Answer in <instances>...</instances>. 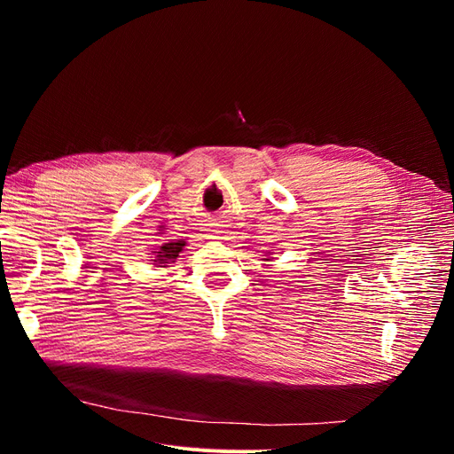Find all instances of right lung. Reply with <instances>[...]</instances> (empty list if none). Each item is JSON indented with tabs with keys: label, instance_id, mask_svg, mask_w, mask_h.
<instances>
[{
	"label": "right lung",
	"instance_id": "1",
	"mask_svg": "<svg viewBox=\"0 0 454 454\" xmlns=\"http://www.w3.org/2000/svg\"><path fill=\"white\" fill-rule=\"evenodd\" d=\"M185 242L184 240H170V242H164L162 246H159V250L153 252L155 254V265L157 267H167V263H174V259L177 257V254H180L184 250Z\"/></svg>",
	"mask_w": 454,
	"mask_h": 454
}]
</instances>
